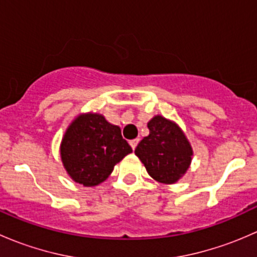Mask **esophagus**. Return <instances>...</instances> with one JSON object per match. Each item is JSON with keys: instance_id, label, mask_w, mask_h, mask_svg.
I'll return each instance as SVG.
<instances>
[{"instance_id": "1", "label": "esophagus", "mask_w": 257, "mask_h": 257, "mask_svg": "<svg viewBox=\"0 0 257 257\" xmlns=\"http://www.w3.org/2000/svg\"><path fill=\"white\" fill-rule=\"evenodd\" d=\"M138 143H139V139H132V141L129 142V144H131V147L133 148V150L136 149L137 145H138Z\"/></svg>"}]
</instances>
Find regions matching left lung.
<instances>
[{
  "label": "left lung",
  "instance_id": "left-lung-1",
  "mask_svg": "<svg viewBox=\"0 0 257 257\" xmlns=\"http://www.w3.org/2000/svg\"><path fill=\"white\" fill-rule=\"evenodd\" d=\"M149 136L136 148L148 174L159 183L173 184L185 174L193 149L181 129L164 116L157 115L148 123Z\"/></svg>",
  "mask_w": 257,
  "mask_h": 257
}]
</instances>
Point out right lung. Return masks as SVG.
I'll use <instances>...</instances> for the list:
<instances>
[{
    "mask_svg": "<svg viewBox=\"0 0 257 257\" xmlns=\"http://www.w3.org/2000/svg\"><path fill=\"white\" fill-rule=\"evenodd\" d=\"M132 153L120 128L100 114H82L67 129L61 157L76 183L94 186L104 181L116 163Z\"/></svg>",
    "mask_w": 257,
    "mask_h": 257,
    "instance_id": "obj_1",
    "label": "right lung"
}]
</instances>
